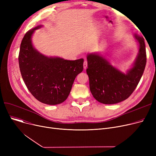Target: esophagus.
Returning <instances> with one entry per match:
<instances>
[{
    "label": "esophagus",
    "mask_w": 156,
    "mask_h": 156,
    "mask_svg": "<svg viewBox=\"0 0 156 156\" xmlns=\"http://www.w3.org/2000/svg\"><path fill=\"white\" fill-rule=\"evenodd\" d=\"M83 68H84L85 69L87 68V61L86 60L83 62Z\"/></svg>",
    "instance_id": "esophagus-1"
}]
</instances>
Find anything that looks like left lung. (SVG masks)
I'll use <instances>...</instances> for the list:
<instances>
[{
    "label": "left lung",
    "instance_id": "1",
    "mask_svg": "<svg viewBox=\"0 0 156 156\" xmlns=\"http://www.w3.org/2000/svg\"><path fill=\"white\" fill-rule=\"evenodd\" d=\"M134 37L138 44V53L132 67L126 73L112 66L102 55L88 54L87 56L90 90L95 99L104 104L123 101L131 95L144 73L147 56L144 38L137 34Z\"/></svg>",
    "mask_w": 156,
    "mask_h": 156
}]
</instances>
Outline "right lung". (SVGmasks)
<instances>
[{"mask_svg": "<svg viewBox=\"0 0 156 156\" xmlns=\"http://www.w3.org/2000/svg\"><path fill=\"white\" fill-rule=\"evenodd\" d=\"M41 27L37 26L24 35L18 57L20 69L24 83L35 99L45 104H59L66 100L75 78L82 72L84 60H65L39 52L31 38Z\"/></svg>", "mask_w": 156, "mask_h": 156, "instance_id": "1", "label": "right lung"}]
</instances>
